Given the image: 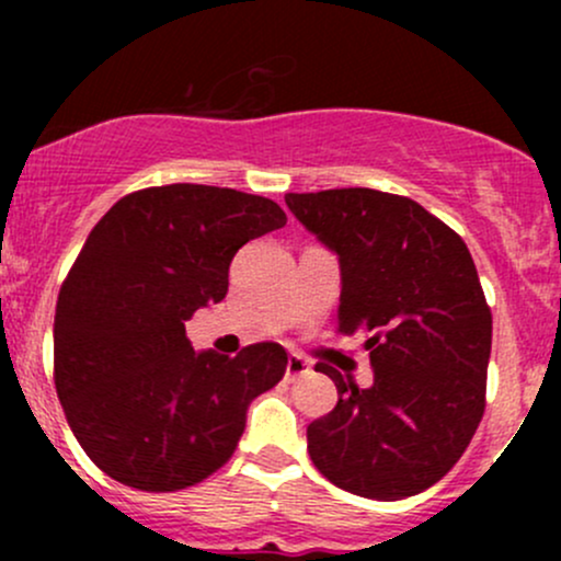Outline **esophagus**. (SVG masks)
Wrapping results in <instances>:
<instances>
[{"mask_svg": "<svg viewBox=\"0 0 561 561\" xmlns=\"http://www.w3.org/2000/svg\"><path fill=\"white\" fill-rule=\"evenodd\" d=\"M308 371H311V364L306 362V358H300V356H289L287 358V369H285V377L289 379V382H295V379H300V377H306Z\"/></svg>", "mask_w": 561, "mask_h": 561, "instance_id": "34e87169", "label": "esophagus"}]
</instances>
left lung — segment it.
Returning a JSON list of instances; mask_svg holds the SVG:
<instances>
[{
    "instance_id": "1",
    "label": "left lung",
    "mask_w": 561,
    "mask_h": 561,
    "mask_svg": "<svg viewBox=\"0 0 561 561\" xmlns=\"http://www.w3.org/2000/svg\"><path fill=\"white\" fill-rule=\"evenodd\" d=\"M340 261L337 324L366 334L375 382L330 362L337 405L308 424V454L347 493L398 501L461 459L485 411L493 319L465 240L414 199L366 186L285 195Z\"/></svg>"
}]
</instances>
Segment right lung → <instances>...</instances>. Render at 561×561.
I'll list each match as a JSON object with an SVG mask.
<instances>
[{
  "instance_id": "obj_1",
  "label": "right lung",
  "mask_w": 561,
  "mask_h": 561,
  "mask_svg": "<svg viewBox=\"0 0 561 561\" xmlns=\"http://www.w3.org/2000/svg\"><path fill=\"white\" fill-rule=\"evenodd\" d=\"M285 224L268 197L169 184L121 197L89 231L57 298L55 388L102 472L165 493L227 465L244 411L285 377L287 353L195 351L184 321L227 298L244 242Z\"/></svg>"
}]
</instances>
